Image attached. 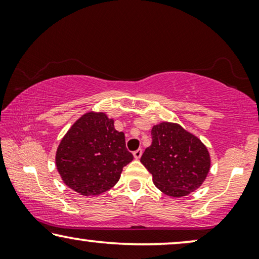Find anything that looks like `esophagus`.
<instances>
[{"label": "esophagus", "instance_id": "obj_1", "mask_svg": "<svg viewBox=\"0 0 259 259\" xmlns=\"http://www.w3.org/2000/svg\"><path fill=\"white\" fill-rule=\"evenodd\" d=\"M133 155H134V158H136V159H140L141 155H143V150H141V148H139V150H137L136 152H133Z\"/></svg>", "mask_w": 259, "mask_h": 259}]
</instances>
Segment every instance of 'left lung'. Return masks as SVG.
<instances>
[{
	"mask_svg": "<svg viewBox=\"0 0 259 259\" xmlns=\"http://www.w3.org/2000/svg\"><path fill=\"white\" fill-rule=\"evenodd\" d=\"M151 134L152 145L140 161L153 177L154 185L173 198L199 189L211 167L210 153L199 138L168 121L154 125Z\"/></svg>",
	"mask_w": 259,
	"mask_h": 259,
	"instance_id": "1",
	"label": "left lung"
}]
</instances>
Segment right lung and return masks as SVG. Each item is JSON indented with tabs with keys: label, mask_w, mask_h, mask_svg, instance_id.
Segmentation results:
<instances>
[{
	"label": "right lung",
	"mask_w": 259,
	"mask_h": 259,
	"mask_svg": "<svg viewBox=\"0 0 259 259\" xmlns=\"http://www.w3.org/2000/svg\"><path fill=\"white\" fill-rule=\"evenodd\" d=\"M133 160L125 134L104 112L81 115L59 144L56 168L62 182L82 196H99L119 182L122 167Z\"/></svg>",
	"instance_id": "obj_1"
}]
</instances>
